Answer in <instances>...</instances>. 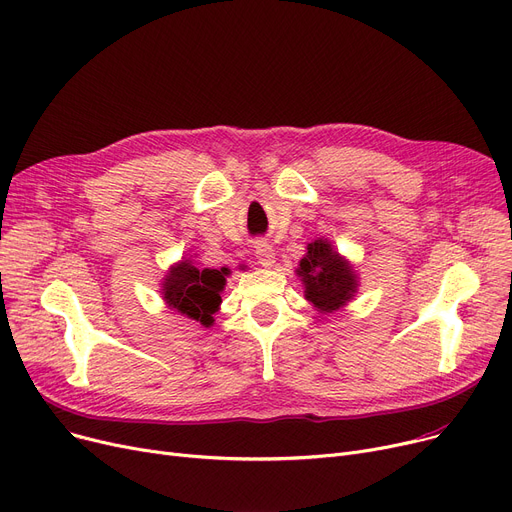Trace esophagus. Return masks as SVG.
Instances as JSON below:
<instances>
[{"label": "esophagus", "mask_w": 512, "mask_h": 512, "mask_svg": "<svg viewBox=\"0 0 512 512\" xmlns=\"http://www.w3.org/2000/svg\"><path fill=\"white\" fill-rule=\"evenodd\" d=\"M255 257H257V263L263 265V267H271L276 263V253H274V249H271V245H267V243H257Z\"/></svg>", "instance_id": "obj_1"}]
</instances>
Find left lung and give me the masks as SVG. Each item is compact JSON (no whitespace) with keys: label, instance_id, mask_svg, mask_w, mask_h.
<instances>
[{"label":"left lung","instance_id":"obj_1","mask_svg":"<svg viewBox=\"0 0 512 512\" xmlns=\"http://www.w3.org/2000/svg\"><path fill=\"white\" fill-rule=\"evenodd\" d=\"M296 274L304 284V296L319 313L339 311L358 290L352 265L339 255L327 238H317L300 259Z\"/></svg>","mask_w":512,"mask_h":512}]
</instances>
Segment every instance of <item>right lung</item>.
I'll use <instances>...</instances> for the list:
<instances>
[{"instance_id":"obj_1","label":"right lung","mask_w":512,"mask_h":512,"mask_svg":"<svg viewBox=\"0 0 512 512\" xmlns=\"http://www.w3.org/2000/svg\"><path fill=\"white\" fill-rule=\"evenodd\" d=\"M228 276V267L199 269L191 259H183L168 269L162 282V298L173 311L210 327L222 302L220 294Z\"/></svg>"}]
</instances>
